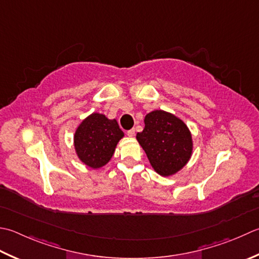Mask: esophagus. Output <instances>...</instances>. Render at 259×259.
I'll use <instances>...</instances> for the list:
<instances>
[{
	"instance_id": "34e87169",
	"label": "esophagus",
	"mask_w": 259,
	"mask_h": 259,
	"mask_svg": "<svg viewBox=\"0 0 259 259\" xmlns=\"http://www.w3.org/2000/svg\"><path fill=\"white\" fill-rule=\"evenodd\" d=\"M126 135H128L129 137H134L136 135V129H130L126 131Z\"/></svg>"
}]
</instances>
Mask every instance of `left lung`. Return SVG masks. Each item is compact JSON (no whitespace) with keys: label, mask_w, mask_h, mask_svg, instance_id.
Returning a JSON list of instances; mask_svg holds the SVG:
<instances>
[{"label":"left lung","mask_w":259,"mask_h":259,"mask_svg":"<svg viewBox=\"0 0 259 259\" xmlns=\"http://www.w3.org/2000/svg\"><path fill=\"white\" fill-rule=\"evenodd\" d=\"M150 165L161 176L176 174L187 164L193 151L192 135L176 115L155 110L145 116V128L137 134Z\"/></svg>","instance_id":"obj_1"}]
</instances>
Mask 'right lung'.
Masks as SVG:
<instances>
[{"label":"right lung","mask_w":259,"mask_h":259,"mask_svg":"<svg viewBox=\"0 0 259 259\" xmlns=\"http://www.w3.org/2000/svg\"><path fill=\"white\" fill-rule=\"evenodd\" d=\"M123 136L115 119L110 120L104 114L92 113L75 131V151L86 166L100 168L112 158L115 147Z\"/></svg>","instance_id":"right-lung-1"}]
</instances>
